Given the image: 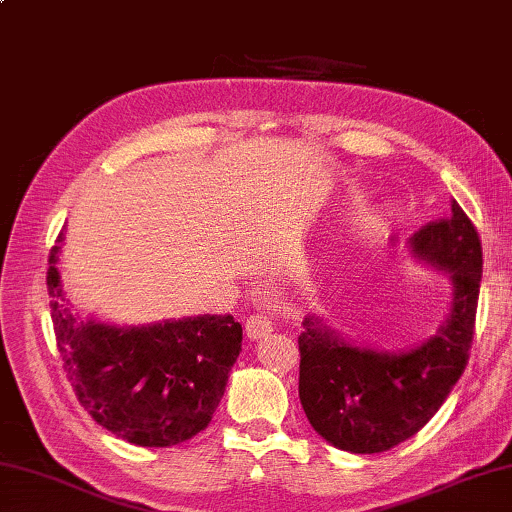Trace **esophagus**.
<instances>
[{
  "label": "esophagus",
  "instance_id": "esophagus-1",
  "mask_svg": "<svg viewBox=\"0 0 512 512\" xmlns=\"http://www.w3.org/2000/svg\"><path fill=\"white\" fill-rule=\"evenodd\" d=\"M273 331V322L266 318V315H262V313H253L250 315V318L246 320V336L250 338V340H259V338H264V336H268V333Z\"/></svg>",
  "mask_w": 512,
  "mask_h": 512
}]
</instances>
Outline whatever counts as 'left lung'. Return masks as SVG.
Wrapping results in <instances>:
<instances>
[{
    "mask_svg": "<svg viewBox=\"0 0 512 512\" xmlns=\"http://www.w3.org/2000/svg\"><path fill=\"white\" fill-rule=\"evenodd\" d=\"M410 248L452 280L450 315L421 347L365 349L340 340L315 315L302 322L300 401L313 430L340 450L376 454L410 439L468 365L483 268L479 232L452 201V215L414 232Z\"/></svg>",
    "mask_w": 512,
    "mask_h": 512,
    "instance_id": "obj_1",
    "label": "left lung"
}]
</instances>
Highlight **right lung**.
Segmentation results:
<instances>
[{
	"instance_id": "obj_1",
	"label": "right lung",
	"mask_w": 512,
	"mask_h": 512,
	"mask_svg": "<svg viewBox=\"0 0 512 512\" xmlns=\"http://www.w3.org/2000/svg\"><path fill=\"white\" fill-rule=\"evenodd\" d=\"M58 246L46 286L64 371L80 405L118 439L170 448L206 430L241 351L232 315H197L147 327L78 320L64 297Z\"/></svg>"
}]
</instances>
